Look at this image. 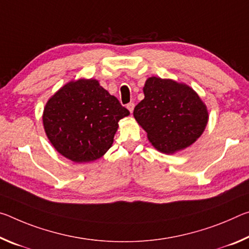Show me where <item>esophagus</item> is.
<instances>
[{"label": "esophagus", "instance_id": "34e87169", "mask_svg": "<svg viewBox=\"0 0 249 249\" xmlns=\"http://www.w3.org/2000/svg\"><path fill=\"white\" fill-rule=\"evenodd\" d=\"M127 108H128V110H129L130 112H132L133 111V108H134V104L133 103H129L127 105Z\"/></svg>", "mask_w": 249, "mask_h": 249}]
</instances>
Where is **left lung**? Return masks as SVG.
<instances>
[{
    "mask_svg": "<svg viewBox=\"0 0 249 249\" xmlns=\"http://www.w3.org/2000/svg\"><path fill=\"white\" fill-rule=\"evenodd\" d=\"M143 92L144 99L134 107L133 116L157 150L173 153L201 137L209 113L192 88L151 77L145 81Z\"/></svg>",
    "mask_w": 249,
    "mask_h": 249,
    "instance_id": "1",
    "label": "left lung"
}]
</instances>
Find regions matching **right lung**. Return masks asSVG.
Here are the masks:
<instances>
[{"label":"right lung","mask_w":249,"mask_h":249,"mask_svg":"<svg viewBox=\"0 0 249 249\" xmlns=\"http://www.w3.org/2000/svg\"><path fill=\"white\" fill-rule=\"evenodd\" d=\"M129 113L97 80L79 79L65 85L47 101L43 124L57 151L83 163L97 160L108 151L118 122Z\"/></svg>","instance_id":"1"}]
</instances>
